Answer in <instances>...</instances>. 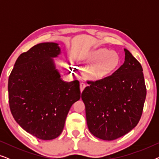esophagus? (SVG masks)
<instances>
[{
	"instance_id": "esophagus-1",
	"label": "esophagus",
	"mask_w": 159,
	"mask_h": 159,
	"mask_svg": "<svg viewBox=\"0 0 159 159\" xmlns=\"http://www.w3.org/2000/svg\"><path fill=\"white\" fill-rule=\"evenodd\" d=\"M86 87V84L84 83V82H81V83H80V90H81V92H82V91H83V90L84 89V88H85Z\"/></svg>"
}]
</instances>
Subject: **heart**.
Wrapping results in <instances>:
<instances>
[{"label": "heart", "instance_id": "obj_1", "mask_svg": "<svg viewBox=\"0 0 159 159\" xmlns=\"http://www.w3.org/2000/svg\"><path fill=\"white\" fill-rule=\"evenodd\" d=\"M77 58L90 66L88 75L95 80L106 77L121 64L120 56L117 52L103 48L81 52L77 56Z\"/></svg>", "mask_w": 159, "mask_h": 159}]
</instances>
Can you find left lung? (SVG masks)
I'll list each match as a JSON object with an SVG mask.
<instances>
[{"mask_svg": "<svg viewBox=\"0 0 159 159\" xmlns=\"http://www.w3.org/2000/svg\"><path fill=\"white\" fill-rule=\"evenodd\" d=\"M125 61L111 75L87 81L82 93L87 124L93 135L114 140L131 131L142 116L146 97L143 68L127 49Z\"/></svg>", "mask_w": 159, "mask_h": 159, "instance_id": "1", "label": "left lung"}]
</instances>
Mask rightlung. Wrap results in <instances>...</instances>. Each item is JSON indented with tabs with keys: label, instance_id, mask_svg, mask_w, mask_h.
I'll list each match as a JSON object with an SVG mask.
<instances>
[{
	"label": "right lung",
	"instance_id": "1",
	"mask_svg": "<svg viewBox=\"0 0 159 159\" xmlns=\"http://www.w3.org/2000/svg\"><path fill=\"white\" fill-rule=\"evenodd\" d=\"M58 44L40 43L19 56L9 75L8 102L20 127L40 140H53L64 127L69 111L80 99V82H65L53 59Z\"/></svg>",
	"mask_w": 159,
	"mask_h": 159
}]
</instances>
